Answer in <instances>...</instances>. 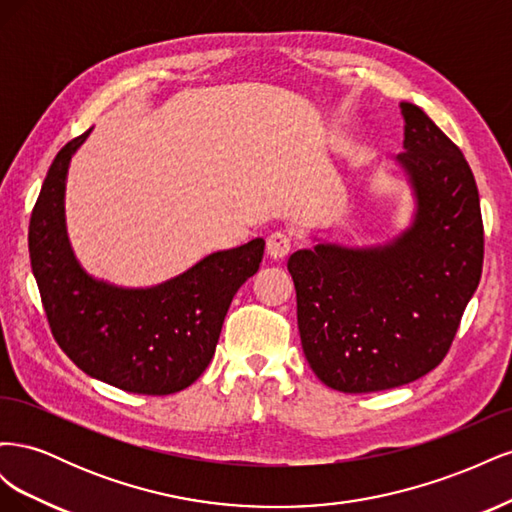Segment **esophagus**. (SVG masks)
<instances>
[{
  "mask_svg": "<svg viewBox=\"0 0 512 512\" xmlns=\"http://www.w3.org/2000/svg\"><path fill=\"white\" fill-rule=\"evenodd\" d=\"M292 250V239L286 235V232H273V235L267 237V254L273 260H282L290 254Z\"/></svg>",
  "mask_w": 512,
  "mask_h": 512,
  "instance_id": "34e87169",
  "label": "esophagus"
}]
</instances>
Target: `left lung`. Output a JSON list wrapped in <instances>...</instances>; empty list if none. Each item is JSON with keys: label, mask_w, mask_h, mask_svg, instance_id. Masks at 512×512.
<instances>
[{"label": "left lung", "mask_w": 512, "mask_h": 512, "mask_svg": "<svg viewBox=\"0 0 512 512\" xmlns=\"http://www.w3.org/2000/svg\"><path fill=\"white\" fill-rule=\"evenodd\" d=\"M414 198L408 228L386 243L314 239L288 258L305 359L335 391L374 393L429 374L453 344L483 271V218L472 170L421 108L401 102Z\"/></svg>", "instance_id": "1"}]
</instances>
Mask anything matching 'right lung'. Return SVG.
Returning a JSON list of instances; mask_svg holds the SVG:
<instances>
[{
	"label": "right lung",
	"instance_id": "add662e5",
	"mask_svg": "<svg viewBox=\"0 0 512 512\" xmlns=\"http://www.w3.org/2000/svg\"><path fill=\"white\" fill-rule=\"evenodd\" d=\"M91 130L57 153L29 222L46 318L87 376L138 395L183 391L211 363L232 297L258 271L265 241L213 252L158 286L123 288L89 275L68 239L66 179Z\"/></svg>",
	"mask_w": 512,
	"mask_h": 512
}]
</instances>
